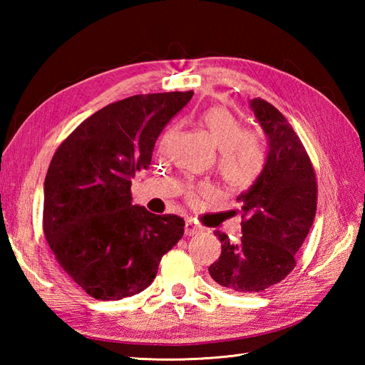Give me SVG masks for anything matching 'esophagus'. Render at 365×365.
<instances>
[{
	"label": "esophagus",
	"instance_id": "34e87169",
	"mask_svg": "<svg viewBox=\"0 0 365 365\" xmlns=\"http://www.w3.org/2000/svg\"><path fill=\"white\" fill-rule=\"evenodd\" d=\"M197 232H200V227L197 226L195 221H191V220L185 221V234L195 235V234H197Z\"/></svg>",
	"mask_w": 365,
	"mask_h": 365
}]
</instances>
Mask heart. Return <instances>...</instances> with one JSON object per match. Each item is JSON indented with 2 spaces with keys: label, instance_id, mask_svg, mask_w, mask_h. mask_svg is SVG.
<instances>
[{
  "label": "heart",
  "instance_id": "b5f03b06",
  "mask_svg": "<svg viewBox=\"0 0 365 365\" xmlns=\"http://www.w3.org/2000/svg\"><path fill=\"white\" fill-rule=\"evenodd\" d=\"M197 123L218 149L216 170L222 182L234 188L250 187L267 163V144L263 136L259 131L243 128V123L234 114L220 106L200 113ZM205 191L204 185L191 188L188 199L195 202Z\"/></svg>",
  "mask_w": 365,
  "mask_h": 365
}]
</instances>
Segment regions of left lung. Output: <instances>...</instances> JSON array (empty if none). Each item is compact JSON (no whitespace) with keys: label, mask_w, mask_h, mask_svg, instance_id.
Listing matches in <instances>:
<instances>
[{"label":"left lung","mask_w":365,"mask_h":365,"mask_svg":"<svg viewBox=\"0 0 365 365\" xmlns=\"http://www.w3.org/2000/svg\"><path fill=\"white\" fill-rule=\"evenodd\" d=\"M268 138L265 168L237 200L242 204L238 243L215 230L221 255L208 271L232 292L255 293L281 282L297 265L317 212V180L311 158L284 115L262 98L250 102Z\"/></svg>","instance_id":"left-lung-1"}]
</instances>
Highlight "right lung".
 <instances>
[{
    "label": "right lung",
    "mask_w": 365,
    "mask_h": 365,
    "mask_svg": "<svg viewBox=\"0 0 365 365\" xmlns=\"http://www.w3.org/2000/svg\"><path fill=\"white\" fill-rule=\"evenodd\" d=\"M192 91L133 96L81 122L54 152L43 183V234L58 263L96 299L143 292L183 235L177 215L131 204V178Z\"/></svg>",
    "instance_id": "1"
}]
</instances>
